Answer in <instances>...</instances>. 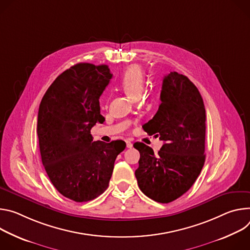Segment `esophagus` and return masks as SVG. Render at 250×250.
Listing matches in <instances>:
<instances>
[{
    "instance_id": "1",
    "label": "esophagus",
    "mask_w": 250,
    "mask_h": 250,
    "mask_svg": "<svg viewBox=\"0 0 250 250\" xmlns=\"http://www.w3.org/2000/svg\"><path fill=\"white\" fill-rule=\"evenodd\" d=\"M126 146H127V148H132V147H133V144H132V142H130L129 140H126Z\"/></svg>"
}]
</instances>
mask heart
<instances>
[{"label":"heart","mask_w":250,"mask_h":250,"mask_svg":"<svg viewBox=\"0 0 250 250\" xmlns=\"http://www.w3.org/2000/svg\"><path fill=\"white\" fill-rule=\"evenodd\" d=\"M122 89L132 98L140 97L145 86V73L138 65L127 68L120 78Z\"/></svg>","instance_id":"obj_1"}]
</instances>
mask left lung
<instances>
[{
	"instance_id": "1",
	"label": "left lung",
	"mask_w": 250,
	"mask_h": 250,
	"mask_svg": "<svg viewBox=\"0 0 250 250\" xmlns=\"http://www.w3.org/2000/svg\"><path fill=\"white\" fill-rule=\"evenodd\" d=\"M160 99L157 113L142 127L164 144L158 154L134 144L140 152L135 176L148 198L168 204L190 188L204 167L206 108L196 85L176 71L164 77Z\"/></svg>"
}]
</instances>
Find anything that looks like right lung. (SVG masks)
I'll list each match as a JSON object with an SVG mask.
<instances>
[{"label": "right lung", "instance_id": "obj_1", "mask_svg": "<svg viewBox=\"0 0 250 250\" xmlns=\"http://www.w3.org/2000/svg\"><path fill=\"white\" fill-rule=\"evenodd\" d=\"M112 77L108 65L77 63L63 71L43 95L38 136L45 172L62 196L77 203L94 200L108 188L124 141H93L103 123L99 97Z\"/></svg>", "mask_w": 250, "mask_h": 250}]
</instances>
